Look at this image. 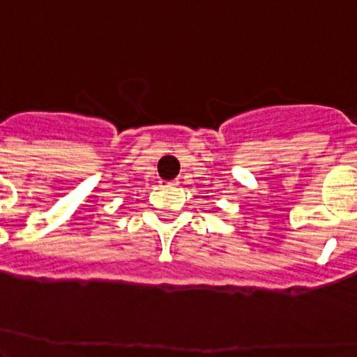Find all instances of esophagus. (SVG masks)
<instances>
[{
  "mask_svg": "<svg viewBox=\"0 0 357 357\" xmlns=\"http://www.w3.org/2000/svg\"><path fill=\"white\" fill-rule=\"evenodd\" d=\"M178 181H160V186H176Z\"/></svg>",
  "mask_w": 357,
  "mask_h": 357,
  "instance_id": "34e87169",
  "label": "esophagus"
}]
</instances>
